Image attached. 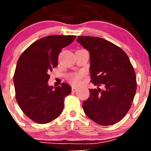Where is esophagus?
Masks as SVG:
<instances>
[{"mask_svg":"<svg viewBox=\"0 0 151 151\" xmlns=\"http://www.w3.org/2000/svg\"><path fill=\"white\" fill-rule=\"evenodd\" d=\"M72 91H74H74H76V90H77V88H76L75 87V86H72Z\"/></svg>","mask_w":151,"mask_h":151,"instance_id":"obj_1","label":"esophagus"}]
</instances>
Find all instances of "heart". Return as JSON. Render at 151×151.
<instances>
[{"label": "heart", "mask_w": 151, "mask_h": 151, "mask_svg": "<svg viewBox=\"0 0 151 151\" xmlns=\"http://www.w3.org/2000/svg\"><path fill=\"white\" fill-rule=\"evenodd\" d=\"M82 77V74H73L70 77V81L74 84H77L79 82V80Z\"/></svg>", "instance_id": "obj_1"}]
</instances>
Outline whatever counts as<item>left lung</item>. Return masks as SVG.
<instances>
[{
    "instance_id": "1",
    "label": "left lung",
    "mask_w": 151,
    "mask_h": 151,
    "mask_svg": "<svg viewBox=\"0 0 151 151\" xmlns=\"http://www.w3.org/2000/svg\"><path fill=\"white\" fill-rule=\"evenodd\" d=\"M77 41L89 51L91 83L98 86L89 89V97L82 104L84 111L99 125L116 124L129 111L136 91V74L129 57L103 38L79 36Z\"/></svg>"
}]
</instances>
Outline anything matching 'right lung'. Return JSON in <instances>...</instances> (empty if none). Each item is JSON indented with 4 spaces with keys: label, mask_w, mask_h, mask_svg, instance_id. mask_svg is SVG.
Listing matches in <instances>:
<instances>
[{
    "label": "right lung",
    "mask_w": 151,
    "mask_h": 151,
    "mask_svg": "<svg viewBox=\"0 0 151 151\" xmlns=\"http://www.w3.org/2000/svg\"><path fill=\"white\" fill-rule=\"evenodd\" d=\"M74 35L47 36L32 43L19 58L14 74L15 96L19 106L31 120L44 124L62 114L64 100L72 91L67 83L49 86L48 73L58 65L63 47L74 41Z\"/></svg>",
    "instance_id": "add662e5"
}]
</instances>
